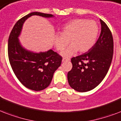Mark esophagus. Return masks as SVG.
Listing matches in <instances>:
<instances>
[{
  "label": "esophagus",
  "mask_w": 121,
  "mask_h": 121,
  "mask_svg": "<svg viewBox=\"0 0 121 121\" xmlns=\"http://www.w3.org/2000/svg\"><path fill=\"white\" fill-rule=\"evenodd\" d=\"M69 60H70V59H65V58H63L62 61V62H67V61H69Z\"/></svg>",
  "instance_id": "obj_1"
}]
</instances>
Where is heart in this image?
Listing matches in <instances>:
<instances>
[{
  "instance_id": "heart-1",
  "label": "heart",
  "mask_w": 121,
  "mask_h": 121,
  "mask_svg": "<svg viewBox=\"0 0 121 121\" xmlns=\"http://www.w3.org/2000/svg\"><path fill=\"white\" fill-rule=\"evenodd\" d=\"M99 34V26L95 21L84 19L71 21L62 27L60 34L53 37V43L57 50L62 51L68 44L71 45L62 52L64 57H70L79 50L80 52L88 51L96 42Z\"/></svg>"
}]
</instances>
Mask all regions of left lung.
Listing matches in <instances>:
<instances>
[{"label":"left lung","mask_w":121,"mask_h":121,"mask_svg":"<svg viewBox=\"0 0 121 121\" xmlns=\"http://www.w3.org/2000/svg\"><path fill=\"white\" fill-rule=\"evenodd\" d=\"M99 39L88 52L71 59L73 68L67 73L70 86L79 92L96 87L104 79L112 62L114 42L111 31L100 19Z\"/></svg>","instance_id":"1"}]
</instances>
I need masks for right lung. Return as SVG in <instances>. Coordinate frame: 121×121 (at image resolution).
<instances>
[{
  "instance_id": "1",
  "label": "right lung",
  "mask_w": 121,
  "mask_h": 121,
  "mask_svg": "<svg viewBox=\"0 0 121 121\" xmlns=\"http://www.w3.org/2000/svg\"><path fill=\"white\" fill-rule=\"evenodd\" d=\"M36 15L53 17L52 14L33 12L25 16L13 27L8 40V56L11 67L19 81L25 87L35 91L44 90L51 83L54 72L61 64L62 58L52 49L39 53L26 50L19 36L25 21Z\"/></svg>"
}]
</instances>
